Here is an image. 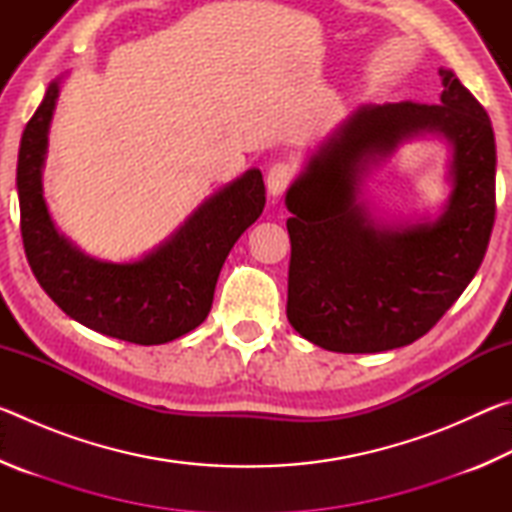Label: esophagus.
<instances>
[{"mask_svg": "<svg viewBox=\"0 0 512 512\" xmlns=\"http://www.w3.org/2000/svg\"><path fill=\"white\" fill-rule=\"evenodd\" d=\"M293 178V167L289 162H275L271 169L266 173V189H268V196L273 198H280L284 194V189L289 187Z\"/></svg>", "mask_w": 512, "mask_h": 512, "instance_id": "1", "label": "esophagus"}]
</instances>
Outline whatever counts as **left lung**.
I'll return each mask as SVG.
<instances>
[{"label":"left lung","mask_w":512,"mask_h":512,"mask_svg":"<svg viewBox=\"0 0 512 512\" xmlns=\"http://www.w3.org/2000/svg\"><path fill=\"white\" fill-rule=\"evenodd\" d=\"M427 103H366L309 153L287 189V318L318 348L366 354L418 341L479 271L495 225V133L452 69ZM450 144V196L438 215L381 220L365 178L406 141Z\"/></svg>","instance_id":"8db88e82"}]
</instances>
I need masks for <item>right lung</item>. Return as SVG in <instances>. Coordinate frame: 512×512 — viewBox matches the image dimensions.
Returning a JSON list of instances; mask_svg holds the SVG:
<instances>
[{
  "label": "right lung",
  "instance_id": "add662e5",
  "mask_svg": "<svg viewBox=\"0 0 512 512\" xmlns=\"http://www.w3.org/2000/svg\"><path fill=\"white\" fill-rule=\"evenodd\" d=\"M63 79L49 83L17 153L20 225L31 271L76 323L137 345L169 343L210 314L225 257L264 210L262 171L248 169L207 196L142 257L106 262L85 255L56 228L42 187L49 126Z\"/></svg>",
  "mask_w": 512,
  "mask_h": 512
}]
</instances>
